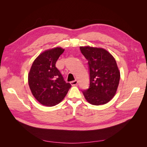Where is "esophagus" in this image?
<instances>
[{
	"label": "esophagus",
	"mask_w": 147,
	"mask_h": 147,
	"mask_svg": "<svg viewBox=\"0 0 147 147\" xmlns=\"http://www.w3.org/2000/svg\"><path fill=\"white\" fill-rule=\"evenodd\" d=\"M77 83H78V82H77V80H74V81H72V82H70V84H71V85H72V86L76 85V84H77Z\"/></svg>",
	"instance_id": "1"
}]
</instances>
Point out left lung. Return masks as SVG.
Returning <instances> with one entry per match:
<instances>
[{
	"label": "left lung",
	"instance_id": "obj_1",
	"mask_svg": "<svg viewBox=\"0 0 147 147\" xmlns=\"http://www.w3.org/2000/svg\"><path fill=\"white\" fill-rule=\"evenodd\" d=\"M83 55L88 61L90 83L83 91L86 100L92 105H99L109 102L116 94L120 72L113 56L105 49L80 47Z\"/></svg>",
	"mask_w": 147,
	"mask_h": 147
}]
</instances>
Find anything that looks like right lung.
Wrapping results in <instances>:
<instances>
[{"instance_id":"1","label":"right lung","mask_w":147,"mask_h":147,"mask_svg":"<svg viewBox=\"0 0 147 147\" xmlns=\"http://www.w3.org/2000/svg\"><path fill=\"white\" fill-rule=\"evenodd\" d=\"M64 49L56 47L41 53L31 66L28 83L32 95L43 105L52 107L64 99L71 87L66 83L56 63Z\"/></svg>"}]
</instances>
